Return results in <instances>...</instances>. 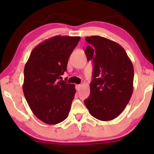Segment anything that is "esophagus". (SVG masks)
Returning a JSON list of instances; mask_svg holds the SVG:
<instances>
[{"mask_svg": "<svg viewBox=\"0 0 154 154\" xmlns=\"http://www.w3.org/2000/svg\"><path fill=\"white\" fill-rule=\"evenodd\" d=\"M81 85H75V89H76L77 91H79V90H80V89H81Z\"/></svg>", "mask_w": 154, "mask_h": 154, "instance_id": "esophagus-1", "label": "esophagus"}]
</instances>
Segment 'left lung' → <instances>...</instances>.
<instances>
[{
	"mask_svg": "<svg viewBox=\"0 0 154 154\" xmlns=\"http://www.w3.org/2000/svg\"><path fill=\"white\" fill-rule=\"evenodd\" d=\"M88 61L93 63L89 97L84 101L90 114L103 121L123 112L133 91L134 69L123 48L106 38L86 37Z\"/></svg>",
	"mask_w": 154,
	"mask_h": 154,
	"instance_id": "obj_1",
	"label": "left lung"
}]
</instances>
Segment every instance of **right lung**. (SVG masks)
I'll return each instance as SVG.
<instances>
[{
	"mask_svg": "<svg viewBox=\"0 0 154 154\" xmlns=\"http://www.w3.org/2000/svg\"><path fill=\"white\" fill-rule=\"evenodd\" d=\"M79 36L55 35L32 50L24 70L23 92L35 116L55 125L68 116L75 93V85L60 79Z\"/></svg>",
	"mask_w": 154,
	"mask_h": 154,
	"instance_id": "obj_1",
	"label": "right lung"
}]
</instances>
